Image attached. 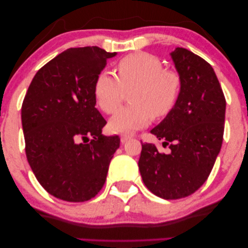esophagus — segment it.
<instances>
[{"mask_svg": "<svg viewBox=\"0 0 248 248\" xmlns=\"http://www.w3.org/2000/svg\"><path fill=\"white\" fill-rule=\"evenodd\" d=\"M129 139H132L131 135H122V136H121V141L124 144V143H126V141H127Z\"/></svg>", "mask_w": 248, "mask_h": 248, "instance_id": "34e87169", "label": "esophagus"}]
</instances>
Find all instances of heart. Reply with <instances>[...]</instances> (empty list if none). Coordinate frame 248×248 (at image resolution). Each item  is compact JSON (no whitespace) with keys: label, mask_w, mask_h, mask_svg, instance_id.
Segmentation results:
<instances>
[{"label":"heart","mask_w":248,"mask_h":248,"mask_svg":"<svg viewBox=\"0 0 248 248\" xmlns=\"http://www.w3.org/2000/svg\"><path fill=\"white\" fill-rule=\"evenodd\" d=\"M116 76L97 75L93 92L99 108L112 114L126 97L129 104L120 108L108 126L113 132H134L146 127L154 117L162 119L176 108L182 91V77L176 69L164 68L157 56L134 52L116 63Z\"/></svg>","instance_id":"obj_1"}]
</instances>
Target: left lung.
I'll use <instances>...</instances> for the list:
<instances>
[{
    "mask_svg": "<svg viewBox=\"0 0 248 248\" xmlns=\"http://www.w3.org/2000/svg\"><path fill=\"white\" fill-rule=\"evenodd\" d=\"M171 57L182 77L181 95L173 111L151 131L170 152L141 143L139 160L145 186L166 200L191 196L208 179L222 147L226 107L209 62L180 47Z\"/></svg>",
    "mask_w": 248,
    "mask_h": 248,
    "instance_id": "8db88e82",
    "label": "left lung"
}]
</instances>
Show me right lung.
<instances>
[{"label":"right lung","mask_w":248,"mask_h":248,"mask_svg":"<svg viewBox=\"0 0 248 248\" xmlns=\"http://www.w3.org/2000/svg\"><path fill=\"white\" fill-rule=\"evenodd\" d=\"M116 52L69 48L39 69L22 104L25 153L36 179L60 200L84 202L104 186L120 137L103 136L93 87Z\"/></svg>","instance_id":"add662e5"}]
</instances>
